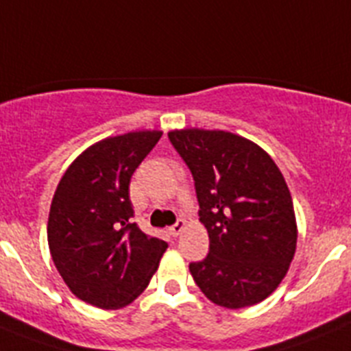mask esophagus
Listing matches in <instances>:
<instances>
[{
    "label": "esophagus",
    "mask_w": 351,
    "mask_h": 351,
    "mask_svg": "<svg viewBox=\"0 0 351 351\" xmlns=\"http://www.w3.org/2000/svg\"><path fill=\"white\" fill-rule=\"evenodd\" d=\"M184 226H186V221H184V219H179V221L176 223V225L170 226L169 232H170V234L173 235V237H178V235L181 234L182 230H184Z\"/></svg>",
    "instance_id": "1"
}]
</instances>
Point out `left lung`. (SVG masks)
Segmentation results:
<instances>
[{"label": "left lung", "instance_id": "8db88e82", "mask_svg": "<svg viewBox=\"0 0 351 351\" xmlns=\"http://www.w3.org/2000/svg\"><path fill=\"white\" fill-rule=\"evenodd\" d=\"M190 169L209 255L191 262L204 295L228 309L267 299L295 255L297 223L283 173L262 147L221 130H173Z\"/></svg>", "mask_w": 351, "mask_h": 351}]
</instances>
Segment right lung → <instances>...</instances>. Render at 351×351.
<instances>
[{"label": "right lung", "mask_w": 351, "mask_h": 351, "mask_svg": "<svg viewBox=\"0 0 351 351\" xmlns=\"http://www.w3.org/2000/svg\"><path fill=\"white\" fill-rule=\"evenodd\" d=\"M163 133L96 142L56 188L47 225L56 269L73 295L101 309L128 306L147 288L169 244L133 223L130 181Z\"/></svg>", "instance_id": "add662e5"}]
</instances>
